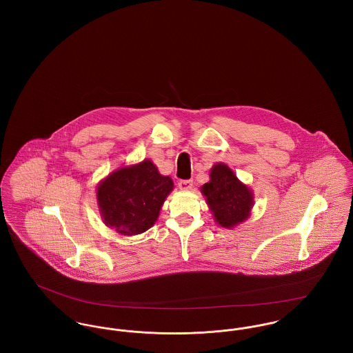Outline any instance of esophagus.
I'll list each match as a JSON object with an SVG mask.
<instances>
[{"mask_svg":"<svg viewBox=\"0 0 353 353\" xmlns=\"http://www.w3.org/2000/svg\"><path fill=\"white\" fill-rule=\"evenodd\" d=\"M178 188L181 190H190L193 188V181L192 179H183L178 182Z\"/></svg>","mask_w":353,"mask_h":353,"instance_id":"obj_1","label":"esophagus"}]
</instances>
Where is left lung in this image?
I'll return each instance as SVG.
<instances>
[{"mask_svg":"<svg viewBox=\"0 0 353 353\" xmlns=\"http://www.w3.org/2000/svg\"><path fill=\"white\" fill-rule=\"evenodd\" d=\"M202 193L214 220L225 228H232L250 216L252 192L223 163L212 168L210 181L202 186Z\"/></svg>","mask_w":353,"mask_h":353,"instance_id":"8db88e82","label":"left lung"}]
</instances>
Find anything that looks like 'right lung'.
Listing matches in <instances>:
<instances>
[{"mask_svg": "<svg viewBox=\"0 0 353 353\" xmlns=\"http://www.w3.org/2000/svg\"><path fill=\"white\" fill-rule=\"evenodd\" d=\"M172 188V179L160 175L151 160L112 172L97 193L104 223L123 235L147 231Z\"/></svg>", "mask_w": 353, "mask_h": 353, "instance_id": "1", "label": "right lung"}]
</instances>
